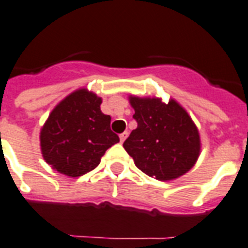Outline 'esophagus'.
I'll return each mask as SVG.
<instances>
[{
    "label": "esophagus",
    "instance_id": "34e87169",
    "mask_svg": "<svg viewBox=\"0 0 248 248\" xmlns=\"http://www.w3.org/2000/svg\"><path fill=\"white\" fill-rule=\"evenodd\" d=\"M127 135H128L127 131H124V132H122V134H120V140H121V142H124V140H126V138H127Z\"/></svg>",
    "mask_w": 248,
    "mask_h": 248
}]
</instances>
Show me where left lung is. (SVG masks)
<instances>
[{"instance_id": "left-lung-1", "label": "left lung", "mask_w": 248, "mask_h": 248, "mask_svg": "<svg viewBox=\"0 0 248 248\" xmlns=\"http://www.w3.org/2000/svg\"><path fill=\"white\" fill-rule=\"evenodd\" d=\"M138 127L124 142L139 170L159 181L174 180L194 167L200 154L196 126L180 104L130 96Z\"/></svg>"}]
</instances>
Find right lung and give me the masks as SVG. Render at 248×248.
Returning <instances> with one entry per match:
<instances>
[{
    "mask_svg": "<svg viewBox=\"0 0 248 248\" xmlns=\"http://www.w3.org/2000/svg\"><path fill=\"white\" fill-rule=\"evenodd\" d=\"M100 103L95 94L80 89L52 110L40 131V146L53 170L70 177L82 176L99 164L107 149L120 141Z\"/></svg>",
    "mask_w": 248,
    "mask_h": 248,
    "instance_id": "right-lung-1",
    "label": "right lung"
}]
</instances>
